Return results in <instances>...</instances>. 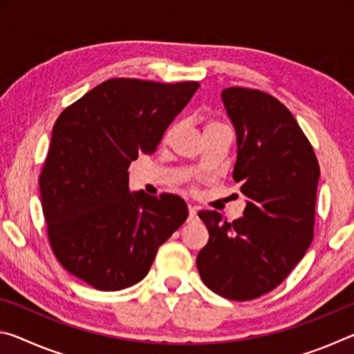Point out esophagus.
<instances>
[{
	"instance_id": "obj_1",
	"label": "esophagus",
	"mask_w": 354,
	"mask_h": 354,
	"mask_svg": "<svg viewBox=\"0 0 354 354\" xmlns=\"http://www.w3.org/2000/svg\"><path fill=\"white\" fill-rule=\"evenodd\" d=\"M196 212H198V207L189 206V221H195L196 220Z\"/></svg>"
}]
</instances>
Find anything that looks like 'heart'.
Instances as JSON below:
<instances>
[{"instance_id": "obj_1", "label": "heart", "mask_w": 354, "mask_h": 354, "mask_svg": "<svg viewBox=\"0 0 354 354\" xmlns=\"http://www.w3.org/2000/svg\"><path fill=\"white\" fill-rule=\"evenodd\" d=\"M209 128H221V124L220 123H215V122H211V123H207L206 124V128L205 129H209ZM176 131H178V127H171L169 131H167V134H165V137H164V140L167 142V140H170L173 136L176 134Z\"/></svg>"}]
</instances>
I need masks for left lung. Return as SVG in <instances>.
<instances>
[{"label": "left lung", "mask_w": 354, "mask_h": 354, "mask_svg": "<svg viewBox=\"0 0 354 354\" xmlns=\"http://www.w3.org/2000/svg\"><path fill=\"white\" fill-rule=\"evenodd\" d=\"M221 100L237 134L232 178L248 201L234 221L198 212L209 242L196 267L217 295L247 301L278 287L306 254L320 167L295 117L272 95L230 87Z\"/></svg>", "instance_id": "left-lung-1"}]
</instances>
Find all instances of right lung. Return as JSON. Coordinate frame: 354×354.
Segmentation results:
<instances>
[{"mask_svg": "<svg viewBox=\"0 0 354 354\" xmlns=\"http://www.w3.org/2000/svg\"><path fill=\"white\" fill-rule=\"evenodd\" d=\"M198 87L113 77L57 117L39 176L46 234L65 270L95 289L142 281L187 218L178 195L131 194L128 169L140 153L156 151Z\"/></svg>", "mask_w": 354, "mask_h": 354, "instance_id": "obj_1", "label": "right lung"}]
</instances>
